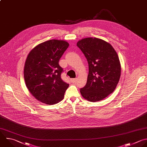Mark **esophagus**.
Instances as JSON below:
<instances>
[{"mask_svg":"<svg viewBox=\"0 0 147 147\" xmlns=\"http://www.w3.org/2000/svg\"><path fill=\"white\" fill-rule=\"evenodd\" d=\"M77 78H71V80H70V81H71V82H73V83H74V82H76V81H77Z\"/></svg>","mask_w":147,"mask_h":147,"instance_id":"obj_1","label":"esophagus"}]
</instances>
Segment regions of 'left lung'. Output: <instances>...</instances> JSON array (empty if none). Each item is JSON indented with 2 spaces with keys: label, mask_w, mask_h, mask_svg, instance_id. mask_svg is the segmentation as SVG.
Segmentation results:
<instances>
[{
  "label": "left lung",
  "mask_w": 147,
  "mask_h": 147,
  "mask_svg": "<svg viewBox=\"0 0 147 147\" xmlns=\"http://www.w3.org/2000/svg\"><path fill=\"white\" fill-rule=\"evenodd\" d=\"M77 45L89 66L86 84L80 93L89 102L102 100L114 91L119 81L121 66L118 54L109 42L99 38H82Z\"/></svg>",
  "instance_id": "left-lung-1"
}]
</instances>
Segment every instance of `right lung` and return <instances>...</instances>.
<instances>
[{"label":"right lung","instance_id":"add662e5","mask_svg":"<svg viewBox=\"0 0 147 147\" xmlns=\"http://www.w3.org/2000/svg\"><path fill=\"white\" fill-rule=\"evenodd\" d=\"M69 45L65 40H48L34 47L26 58L24 70L26 86L42 103L54 105L64 98L69 84L61 79L63 69L59 61Z\"/></svg>","mask_w":147,"mask_h":147}]
</instances>
